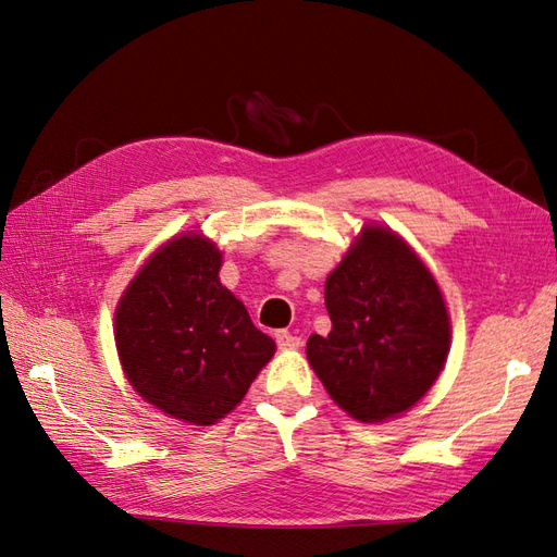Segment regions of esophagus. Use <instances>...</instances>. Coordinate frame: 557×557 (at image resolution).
Instances as JSON below:
<instances>
[{
    "instance_id": "obj_1",
    "label": "esophagus",
    "mask_w": 557,
    "mask_h": 557,
    "mask_svg": "<svg viewBox=\"0 0 557 557\" xmlns=\"http://www.w3.org/2000/svg\"><path fill=\"white\" fill-rule=\"evenodd\" d=\"M274 336H276V346H278V348L288 350V348H299V346H301L299 336H295V334L288 332V330H278Z\"/></svg>"
}]
</instances>
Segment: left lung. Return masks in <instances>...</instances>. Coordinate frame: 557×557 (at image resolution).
Segmentation results:
<instances>
[{"label": "left lung", "mask_w": 557, "mask_h": 557, "mask_svg": "<svg viewBox=\"0 0 557 557\" xmlns=\"http://www.w3.org/2000/svg\"><path fill=\"white\" fill-rule=\"evenodd\" d=\"M327 336L307 358L330 397L362 423L411 409L444 369L450 325L428 267L385 227H364L325 281Z\"/></svg>", "instance_id": "obj_1"}]
</instances>
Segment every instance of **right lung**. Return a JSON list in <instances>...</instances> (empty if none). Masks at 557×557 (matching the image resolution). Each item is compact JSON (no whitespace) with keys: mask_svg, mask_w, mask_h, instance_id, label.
Wrapping results in <instances>:
<instances>
[{"mask_svg":"<svg viewBox=\"0 0 557 557\" xmlns=\"http://www.w3.org/2000/svg\"><path fill=\"white\" fill-rule=\"evenodd\" d=\"M221 252L201 237L160 248L115 309V344L148 404L197 425L230 413L276 344L223 288Z\"/></svg>","mask_w":557,"mask_h":557,"instance_id":"obj_1","label":"right lung"}]
</instances>
